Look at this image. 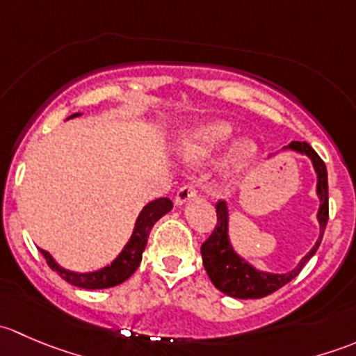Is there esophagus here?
<instances>
[{"label":"esophagus","instance_id":"34e87169","mask_svg":"<svg viewBox=\"0 0 356 356\" xmlns=\"http://www.w3.org/2000/svg\"><path fill=\"white\" fill-rule=\"evenodd\" d=\"M193 198H196V186L195 184L182 186V188L177 191V195H175V204H184Z\"/></svg>","mask_w":356,"mask_h":356}]
</instances>
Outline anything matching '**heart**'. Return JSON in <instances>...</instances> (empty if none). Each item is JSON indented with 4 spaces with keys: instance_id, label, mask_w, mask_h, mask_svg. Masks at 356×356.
<instances>
[{
    "instance_id": "1",
    "label": "heart",
    "mask_w": 356,
    "mask_h": 356,
    "mask_svg": "<svg viewBox=\"0 0 356 356\" xmlns=\"http://www.w3.org/2000/svg\"><path fill=\"white\" fill-rule=\"evenodd\" d=\"M234 136V129L227 120L215 118V120L201 122L186 129L179 136V155L182 161L188 165H201L203 161L210 160L217 152ZM258 146L253 139L241 138L236 141L225 160V175L229 179H239L251 167L257 158Z\"/></svg>"
}]
</instances>
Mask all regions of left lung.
Here are the masks:
<instances>
[{"mask_svg":"<svg viewBox=\"0 0 356 356\" xmlns=\"http://www.w3.org/2000/svg\"><path fill=\"white\" fill-rule=\"evenodd\" d=\"M282 152H294L298 155L310 158L312 167H314L315 175H317L315 193H317L318 198V238L314 248L298 261L293 270L284 272V274L260 270L234 250L231 234H229V207L225 201H218L215 204V208H217V225H215L210 238L201 245V257H203L204 270H207L210 281L213 282L215 288L227 294V296L239 298V300H254V298L268 296L274 291L281 289L282 286L288 284L289 281H293L300 274L305 264L317 253L322 238H324V231L329 218V188L325 163L315 153V149L305 141L289 143L288 146L282 148Z\"/></svg>","mask_w":356,"mask_h":356,"instance_id":"1","label":"left lung"}]
</instances>
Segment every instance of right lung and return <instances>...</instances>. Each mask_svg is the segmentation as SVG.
Returning <instances> with one entry per match:
<instances>
[{
  "label": "right lung",
  "instance_id": "1",
  "mask_svg": "<svg viewBox=\"0 0 356 356\" xmlns=\"http://www.w3.org/2000/svg\"><path fill=\"white\" fill-rule=\"evenodd\" d=\"M79 115L81 113H74L68 118L79 117ZM172 207H174V204H172V201L168 198H158L155 201H149L146 207H143L138 218H136L134 229H132V234L131 238H129V241L125 243V246L122 248V251L117 254V258H115L111 264L98 268V270H68V268L62 267L48 251L41 250V253L42 257L46 258L49 267H51L60 277L65 279L68 284L77 286V288L82 289L113 288V286H118L124 281H127V279L134 274L136 268L141 264L143 251H145L146 243H148L149 231H152L153 225H155L165 213H168V211L172 210Z\"/></svg>",
  "mask_w": 356,
  "mask_h": 356
}]
</instances>
